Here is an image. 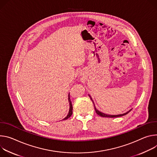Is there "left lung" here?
<instances>
[{
  "label": "left lung",
  "instance_id": "8db88e82",
  "mask_svg": "<svg viewBox=\"0 0 157 157\" xmlns=\"http://www.w3.org/2000/svg\"><path fill=\"white\" fill-rule=\"evenodd\" d=\"M90 96V95H89ZM91 100H92V98H91ZM92 101H93V100H92ZM93 103H94V101H93ZM94 107H95V112H96V113L99 115V116H100V117H109V118H115V117H121V116H124V115H127L128 113H129L130 111H131V110H129L128 112H126V113H124V114H120V115H107V114H105V113H102V112H100V111H98L96 108H95V105H94Z\"/></svg>",
  "mask_w": 157,
  "mask_h": 157
}]
</instances>
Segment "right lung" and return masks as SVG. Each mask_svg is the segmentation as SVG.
I'll return each instance as SVG.
<instances>
[{
    "label": "right lung",
    "instance_id": "right-lung-1",
    "mask_svg": "<svg viewBox=\"0 0 157 157\" xmlns=\"http://www.w3.org/2000/svg\"><path fill=\"white\" fill-rule=\"evenodd\" d=\"M70 94H68V102H69V104H70V110H69V112H68V115H67V117L65 118H64L63 119V120H67L68 119V118H70L71 117V115H72V109H73V107H72V102H71V99H70Z\"/></svg>",
    "mask_w": 157,
    "mask_h": 157
}]
</instances>
